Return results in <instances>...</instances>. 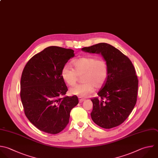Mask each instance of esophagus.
Returning <instances> with one entry per match:
<instances>
[{"mask_svg": "<svg viewBox=\"0 0 158 158\" xmlns=\"http://www.w3.org/2000/svg\"><path fill=\"white\" fill-rule=\"evenodd\" d=\"M78 98H79V101H80V102H83V101L85 100V98H81V97H79Z\"/></svg>", "mask_w": 158, "mask_h": 158, "instance_id": "1", "label": "esophagus"}]
</instances>
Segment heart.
Returning a JSON list of instances; mask_svg holds the SVG:
<instances>
[{"instance_id":"b5f03b06","label":"heart","mask_w":158,"mask_h":158,"mask_svg":"<svg viewBox=\"0 0 158 158\" xmlns=\"http://www.w3.org/2000/svg\"><path fill=\"white\" fill-rule=\"evenodd\" d=\"M73 69L68 65L63 67L61 76L68 85H73L78 75L81 74V84L77 85L70 89V94L79 97H86L94 90L101 87L108 77V65L102 58L96 59L92 56H85L72 62Z\"/></svg>"}]
</instances>
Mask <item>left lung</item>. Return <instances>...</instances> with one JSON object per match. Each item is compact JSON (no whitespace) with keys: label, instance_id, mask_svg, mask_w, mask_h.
Segmentation results:
<instances>
[{"label":"left lung","instance_id":"8db88e82","mask_svg":"<svg viewBox=\"0 0 158 158\" xmlns=\"http://www.w3.org/2000/svg\"><path fill=\"white\" fill-rule=\"evenodd\" d=\"M81 50L100 54L108 65V77L98 93L99 98L91 99L93 121L104 128L122 123L133 110L137 98L138 80L130 60L118 49L107 43H99Z\"/></svg>","mask_w":158,"mask_h":158}]
</instances>
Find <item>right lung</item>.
Listing matches in <instances>:
<instances>
[{"label": "right lung", "mask_w": 158, "mask_h": 158, "mask_svg": "<svg viewBox=\"0 0 158 158\" xmlns=\"http://www.w3.org/2000/svg\"><path fill=\"white\" fill-rule=\"evenodd\" d=\"M74 51L46 48L26 64L21 77L20 97L25 114L39 130L51 134L62 131L69 122L77 96H65L67 87L61 76L63 67L75 56Z\"/></svg>", "instance_id": "obj_1"}]
</instances>
